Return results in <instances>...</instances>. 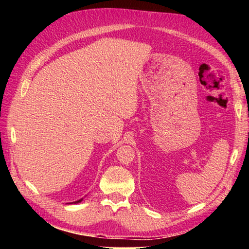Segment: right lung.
Listing matches in <instances>:
<instances>
[{
    "mask_svg": "<svg viewBox=\"0 0 249 249\" xmlns=\"http://www.w3.org/2000/svg\"><path fill=\"white\" fill-rule=\"evenodd\" d=\"M81 201H82V199L79 200V201H75V202H73V203H79V202H81Z\"/></svg>",
    "mask_w": 249,
    "mask_h": 249,
    "instance_id": "right-lung-1",
    "label": "right lung"
}]
</instances>
